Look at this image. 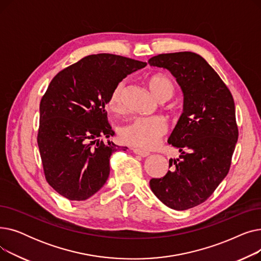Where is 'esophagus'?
I'll return each instance as SVG.
<instances>
[{"label":"esophagus","instance_id":"esophagus-1","mask_svg":"<svg viewBox=\"0 0 261 261\" xmlns=\"http://www.w3.org/2000/svg\"><path fill=\"white\" fill-rule=\"evenodd\" d=\"M132 150H133V152L135 154H138V155H140L142 158H146V156H148L150 154L148 151H145V150H141V149H138V148H133Z\"/></svg>","mask_w":261,"mask_h":261}]
</instances>
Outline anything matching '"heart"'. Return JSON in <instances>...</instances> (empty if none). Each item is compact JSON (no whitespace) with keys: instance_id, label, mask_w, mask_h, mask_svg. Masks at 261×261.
Segmentation results:
<instances>
[{"instance_id":"heart-1","label":"heart","mask_w":261,"mask_h":261,"mask_svg":"<svg viewBox=\"0 0 261 261\" xmlns=\"http://www.w3.org/2000/svg\"><path fill=\"white\" fill-rule=\"evenodd\" d=\"M147 84L150 92L160 101L170 99L174 93L173 81L167 75H152L149 77ZM122 89L123 84L119 82L110 95L108 107L113 112H119L121 110ZM167 131V121L160 115L136 117L120 129V138L128 145L147 150L158 146Z\"/></svg>"}]
</instances>
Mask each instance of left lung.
<instances>
[{"label": "left lung", "instance_id": "obj_1", "mask_svg": "<svg viewBox=\"0 0 261 261\" xmlns=\"http://www.w3.org/2000/svg\"><path fill=\"white\" fill-rule=\"evenodd\" d=\"M176 78L183 113L168 144L179 149L170 170L150 180V188L166 206L185 211L206 201L228 173L238 140L235 102L214 68L191 51L160 54L148 60Z\"/></svg>", "mask_w": 261, "mask_h": 261}]
</instances>
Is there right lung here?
<instances>
[{
  "mask_svg": "<svg viewBox=\"0 0 261 261\" xmlns=\"http://www.w3.org/2000/svg\"><path fill=\"white\" fill-rule=\"evenodd\" d=\"M146 65L113 54L90 55L53 78L40 102L37 142L45 179L59 195L84 201L105 185L118 148L99 140L114 135L106 105L123 78Z\"/></svg>",
  "mask_w": 261,
  "mask_h": 261,
  "instance_id": "1",
  "label": "right lung"
}]
</instances>
